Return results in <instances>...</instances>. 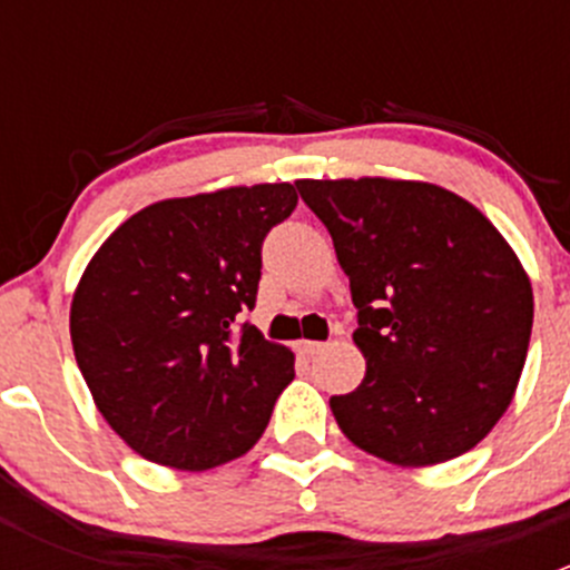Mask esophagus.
I'll use <instances>...</instances> for the list:
<instances>
[{
    "label": "esophagus",
    "mask_w": 570,
    "mask_h": 570,
    "mask_svg": "<svg viewBox=\"0 0 570 570\" xmlns=\"http://www.w3.org/2000/svg\"><path fill=\"white\" fill-rule=\"evenodd\" d=\"M322 350H325V342H312V338H301V342H297V353L306 355V358H314Z\"/></svg>",
    "instance_id": "1"
}]
</instances>
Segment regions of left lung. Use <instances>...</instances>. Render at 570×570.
Segmentation results:
<instances>
[{
  "mask_svg": "<svg viewBox=\"0 0 570 570\" xmlns=\"http://www.w3.org/2000/svg\"><path fill=\"white\" fill-rule=\"evenodd\" d=\"M358 308L366 375L331 396L342 433L394 465H435L480 444L519 386L532 284L476 206L439 184L301 178Z\"/></svg>",
  "mask_w": 570,
  "mask_h": 570,
  "instance_id": "obj_1",
  "label": "left lung"
}]
</instances>
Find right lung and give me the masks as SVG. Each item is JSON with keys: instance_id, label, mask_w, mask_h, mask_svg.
Segmentation results:
<instances>
[{"instance_id": "1", "label": "right lung", "mask_w": 570, "mask_h": 570, "mask_svg": "<svg viewBox=\"0 0 570 570\" xmlns=\"http://www.w3.org/2000/svg\"><path fill=\"white\" fill-rule=\"evenodd\" d=\"M292 184L168 198L120 223L71 301L79 372L146 461L204 471L245 455L295 377V355L237 317L256 306L262 243Z\"/></svg>"}]
</instances>
